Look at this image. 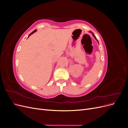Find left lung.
Here are the masks:
<instances>
[{
	"mask_svg": "<svg viewBox=\"0 0 128 128\" xmlns=\"http://www.w3.org/2000/svg\"><path fill=\"white\" fill-rule=\"evenodd\" d=\"M92 35H93V36H94V38H96V40H96V37H95V36H94V34H92ZM97 41H98V40H97Z\"/></svg>",
	"mask_w": 128,
	"mask_h": 128,
	"instance_id": "8db88e82",
	"label": "left lung"
}]
</instances>
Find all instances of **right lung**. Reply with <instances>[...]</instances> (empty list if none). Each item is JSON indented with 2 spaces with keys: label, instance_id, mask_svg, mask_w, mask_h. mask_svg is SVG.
<instances>
[{
  "label": "right lung",
  "instance_id": "add662e5",
  "mask_svg": "<svg viewBox=\"0 0 128 128\" xmlns=\"http://www.w3.org/2000/svg\"><path fill=\"white\" fill-rule=\"evenodd\" d=\"M36 32V30H34V31H33V32H32V33H31V34H29V36H28V37H29V36H30V35H31V34H33V33H34V32Z\"/></svg>",
  "mask_w": 128,
  "mask_h": 128
}]
</instances>
